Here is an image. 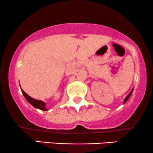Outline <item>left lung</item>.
<instances>
[{"mask_svg":"<svg viewBox=\"0 0 153 153\" xmlns=\"http://www.w3.org/2000/svg\"><path fill=\"white\" fill-rule=\"evenodd\" d=\"M132 91H133V88H132V90H131V92H130V93H129V94L127 95V97H126V98H125V99H124V103H125L126 102H127V100H128V99H129V97H130V96H131V93H132Z\"/></svg>","mask_w":153,"mask_h":153,"instance_id":"8db88e82","label":"left lung"}]
</instances>
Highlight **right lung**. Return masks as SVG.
<instances>
[{
	"label": "right lung",
	"instance_id": "right-lung-1",
	"mask_svg": "<svg viewBox=\"0 0 153 153\" xmlns=\"http://www.w3.org/2000/svg\"><path fill=\"white\" fill-rule=\"evenodd\" d=\"M22 92L23 95H24V97H25V99L28 101V102L30 103L33 106L35 107V108H39V109H41L42 111L47 110L46 108V107H45V102H43V101H39V100H36V99H33V98L30 97V96H29V95L26 94V93L22 90Z\"/></svg>",
	"mask_w": 153,
	"mask_h": 153
}]
</instances>
